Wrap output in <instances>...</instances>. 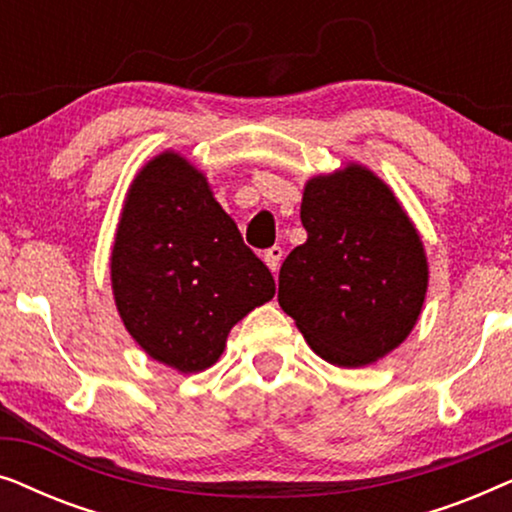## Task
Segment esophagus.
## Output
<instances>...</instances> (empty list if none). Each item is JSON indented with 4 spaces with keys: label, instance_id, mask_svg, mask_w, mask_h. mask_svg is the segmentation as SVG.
Masks as SVG:
<instances>
[{
    "label": "esophagus",
    "instance_id": "obj_1",
    "mask_svg": "<svg viewBox=\"0 0 512 512\" xmlns=\"http://www.w3.org/2000/svg\"><path fill=\"white\" fill-rule=\"evenodd\" d=\"M282 256H284V251H282V247H270L268 251H265L263 254V258H265V263H268V268L275 272L277 275V270H279V265H282Z\"/></svg>",
    "mask_w": 512,
    "mask_h": 512
}]
</instances>
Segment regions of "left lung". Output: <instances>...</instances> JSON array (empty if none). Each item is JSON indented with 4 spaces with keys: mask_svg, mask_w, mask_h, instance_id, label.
I'll list each match as a JSON object with an SVG mask.
<instances>
[{
    "mask_svg": "<svg viewBox=\"0 0 512 512\" xmlns=\"http://www.w3.org/2000/svg\"><path fill=\"white\" fill-rule=\"evenodd\" d=\"M300 221L307 242L282 263L279 305L333 366L382 359L424 305L429 270L415 226L361 165L307 181Z\"/></svg>",
    "mask_w": 512,
    "mask_h": 512,
    "instance_id": "8db88e82",
    "label": "left lung"
}]
</instances>
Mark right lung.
<instances>
[{
  "label": "right lung",
  "mask_w": 512,
  "mask_h": 512,
  "mask_svg": "<svg viewBox=\"0 0 512 512\" xmlns=\"http://www.w3.org/2000/svg\"><path fill=\"white\" fill-rule=\"evenodd\" d=\"M111 284L139 347L181 373L212 366L230 328L275 296L270 270L177 153L153 158L132 181Z\"/></svg>",
  "instance_id": "add662e5"
}]
</instances>
